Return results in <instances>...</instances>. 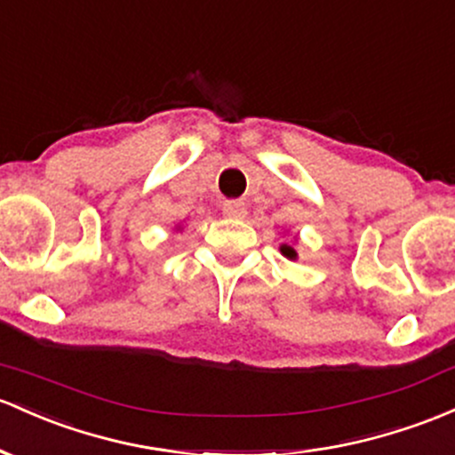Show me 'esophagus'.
<instances>
[{"mask_svg":"<svg viewBox=\"0 0 455 455\" xmlns=\"http://www.w3.org/2000/svg\"><path fill=\"white\" fill-rule=\"evenodd\" d=\"M222 212H224V216H228V218H243L248 213V207L243 201H228V203H224Z\"/></svg>","mask_w":455,"mask_h":455,"instance_id":"obj_1","label":"esophagus"}]
</instances>
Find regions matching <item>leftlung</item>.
<instances>
[{
	"label": "left lung",
	"mask_w": 455,
	"mask_h": 455,
	"mask_svg": "<svg viewBox=\"0 0 455 455\" xmlns=\"http://www.w3.org/2000/svg\"><path fill=\"white\" fill-rule=\"evenodd\" d=\"M298 242H300V239H298V235H293L291 242H284V243H281V246H278V251H281L283 257H287L289 261H296V259H298L296 243H298Z\"/></svg>",
	"instance_id": "1"
}]
</instances>
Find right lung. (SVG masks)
<instances>
[{
	"label": "right lung",
	"instance_id": "add662e5",
	"mask_svg": "<svg viewBox=\"0 0 455 455\" xmlns=\"http://www.w3.org/2000/svg\"><path fill=\"white\" fill-rule=\"evenodd\" d=\"M179 228H181V224H177V231H179Z\"/></svg>",
	"mask_w": 455,
	"mask_h": 455
}]
</instances>
